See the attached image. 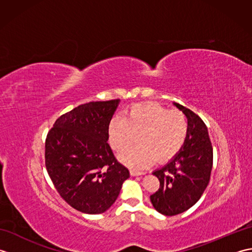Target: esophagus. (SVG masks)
I'll return each instance as SVG.
<instances>
[{
  "label": "esophagus",
  "mask_w": 252,
  "mask_h": 252,
  "mask_svg": "<svg viewBox=\"0 0 252 252\" xmlns=\"http://www.w3.org/2000/svg\"><path fill=\"white\" fill-rule=\"evenodd\" d=\"M130 173L132 176H138V175H143L144 172H141V171H136V170H131Z\"/></svg>",
  "instance_id": "1"
}]
</instances>
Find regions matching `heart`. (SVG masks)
Masks as SVG:
<instances>
[{
	"label": "heart",
	"instance_id": "obj_1",
	"mask_svg": "<svg viewBox=\"0 0 252 252\" xmlns=\"http://www.w3.org/2000/svg\"><path fill=\"white\" fill-rule=\"evenodd\" d=\"M109 141L117 152L140 135V144L119 155L122 162L133 169H144L156 159L165 162L184 146L189 135V121L180 111H169L154 103L133 105L125 118H116L108 127Z\"/></svg>",
	"mask_w": 252,
	"mask_h": 252
}]
</instances>
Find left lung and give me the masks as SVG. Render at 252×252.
I'll list each match as a JSON object with an SVG mask.
<instances>
[{
  "label": "left lung",
  "mask_w": 252,
  "mask_h": 252,
  "mask_svg": "<svg viewBox=\"0 0 252 252\" xmlns=\"http://www.w3.org/2000/svg\"><path fill=\"white\" fill-rule=\"evenodd\" d=\"M173 105L186 116L189 135L181 151L153 174L160 182L151 196L154 208L163 216H176L189 210L205 191L210 181L213 152L208 129L200 117L178 103Z\"/></svg>",
  "instance_id": "left-lung-1"
}]
</instances>
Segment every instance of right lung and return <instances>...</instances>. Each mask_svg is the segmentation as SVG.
Returning <instances> with one entry per match:
<instances>
[{
  "label": "right lung",
  "mask_w": 252,
  "mask_h": 252,
  "mask_svg": "<svg viewBox=\"0 0 252 252\" xmlns=\"http://www.w3.org/2000/svg\"><path fill=\"white\" fill-rule=\"evenodd\" d=\"M119 103L80 105L58 118L46 137L45 165L53 184L69 205L88 215L108 210L130 178L107 143Z\"/></svg>",
  "instance_id": "1"
}]
</instances>
